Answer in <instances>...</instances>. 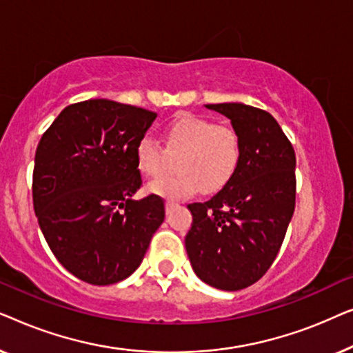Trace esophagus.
Segmentation results:
<instances>
[{
	"label": "esophagus",
	"instance_id": "esophagus-1",
	"mask_svg": "<svg viewBox=\"0 0 353 353\" xmlns=\"http://www.w3.org/2000/svg\"><path fill=\"white\" fill-rule=\"evenodd\" d=\"M176 205H178L176 201H170V199H168V201L165 202V210H167V214H168V212H170V210L175 209Z\"/></svg>",
	"mask_w": 353,
	"mask_h": 353
}]
</instances>
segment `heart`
Segmentation results:
<instances>
[{"label": "heart", "instance_id": "1", "mask_svg": "<svg viewBox=\"0 0 353 353\" xmlns=\"http://www.w3.org/2000/svg\"><path fill=\"white\" fill-rule=\"evenodd\" d=\"M163 145L143 137L134 148V159L139 172L149 178L167 175L178 161L176 175L149 185L154 194L167 197L191 196L199 190L215 194L225 190L238 175L244 157L238 130L192 114L178 115L167 125Z\"/></svg>", "mask_w": 353, "mask_h": 353}]
</instances>
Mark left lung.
Masks as SVG:
<instances>
[{
    "mask_svg": "<svg viewBox=\"0 0 353 353\" xmlns=\"http://www.w3.org/2000/svg\"><path fill=\"white\" fill-rule=\"evenodd\" d=\"M243 138L238 175L207 202L188 205L185 238L192 270L223 291L257 283L276 259L296 207V152L267 110L243 103L207 104Z\"/></svg>",
    "mask_w": 353,
    "mask_h": 353,
    "instance_id": "1",
    "label": "left lung"
}]
</instances>
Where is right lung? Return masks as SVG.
Returning a JSON list of instances; mask_svg holds the SVG:
<instances>
[{
	"label": "right lung",
	"instance_id": "add662e5",
	"mask_svg": "<svg viewBox=\"0 0 353 353\" xmlns=\"http://www.w3.org/2000/svg\"><path fill=\"white\" fill-rule=\"evenodd\" d=\"M156 117L115 101H81L67 105L38 143V225L54 257L81 281L108 286L128 278L165 219L161 196L132 199L143 185L134 148Z\"/></svg>",
	"mask_w": 353,
	"mask_h": 353
}]
</instances>
